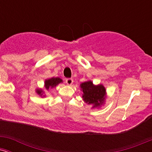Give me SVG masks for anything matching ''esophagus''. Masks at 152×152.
<instances>
[{
    "label": "esophagus",
    "instance_id": "esophagus-1",
    "mask_svg": "<svg viewBox=\"0 0 152 152\" xmlns=\"http://www.w3.org/2000/svg\"><path fill=\"white\" fill-rule=\"evenodd\" d=\"M73 82H74V80H73L72 78H66V83H67L68 85H69V86H71V85L72 84Z\"/></svg>",
    "mask_w": 152,
    "mask_h": 152
}]
</instances>
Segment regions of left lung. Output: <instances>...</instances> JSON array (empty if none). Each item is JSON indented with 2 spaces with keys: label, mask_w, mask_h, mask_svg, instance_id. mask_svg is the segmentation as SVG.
<instances>
[{
  "label": "left lung",
  "mask_w": 152,
  "mask_h": 152,
  "mask_svg": "<svg viewBox=\"0 0 152 152\" xmlns=\"http://www.w3.org/2000/svg\"><path fill=\"white\" fill-rule=\"evenodd\" d=\"M80 86L83 91V101L88 104H92V108L99 107L105 102L106 88L102 84L95 86L91 81H88L81 83Z\"/></svg>",
  "instance_id": "obj_1"
}]
</instances>
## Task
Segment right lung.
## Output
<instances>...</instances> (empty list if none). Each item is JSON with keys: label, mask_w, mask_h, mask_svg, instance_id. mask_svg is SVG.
<instances>
[{"label": "right lung", "mask_w": 152, "mask_h": 152, "mask_svg": "<svg viewBox=\"0 0 152 152\" xmlns=\"http://www.w3.org/2000/svg\"><path fill=\"white\" fill-rule=\"evenodd\" d=\"M63 81L61 78H58V77H56V78H49V79H47L45 81V88H46V90H48L49 88H54V87H56L57 86V85L58 84V83H61ZM36 93H37L38 95H40L41 96H42L43 94V91L42 89H37L36 90Z\"/></svg>", "instance_id": "obj_1"}]
</instances>
